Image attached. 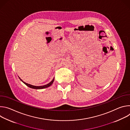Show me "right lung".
I'll use <instances>...</instances> for the list:
<instances>
[{
  "label": "right lung",
  "instance_id": "obj_1",
  "mask_svg": "<svg viewBox=\"0 0 130 130\" xmlns=\"http://www.w3.org/2000/svg\"><path fill=\"white\" fill-rule=\"evenodd\" d=\"M20 79L21 80V81H22L25 84H26L27 86H28L30 88H33V89H43V88H47V87H49L50 85H51V84L53 83V81H54V78L48 84H46V85H43V86H34V85H31L30 84H28L25 82H24L20 77H19Z\"/></svg>",
  "mask_w": 130,
  "mask_h": 130
}]
</instances>
